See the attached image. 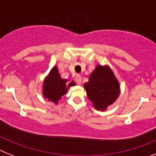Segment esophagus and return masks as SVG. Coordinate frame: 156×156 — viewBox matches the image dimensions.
<instances>
[{
    "label": "esophagus",
    "instance_id": "1",
    "mask_svg": "<svg viewBox=\"0 0 156 156\" xmlns=\"http://www.w3.org/2000/svg\"><path fill=\"white\" fill-rule=\"evenodd\" d=\"M76 82L77 84H81V83H82V78H81V76L80 75H77L76 76Z\"/></svg>",
    "mask_w": 156,
    "mask_h": 156
}]
</instances>
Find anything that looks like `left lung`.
<instances>
[{"instance_id": "1", "label": "left lung", "mask_w": 156, "mask_h": 156, "mask_svg": "<svg viewBox=\"0 0 156 156\" xmlns=\"http://www.w3.org/2000/svg\"><path fill=\"white\" fill-rule=\"evenodd\" d=\"M83 87L88 98L98 111H105L120 94L119 81L108 66L98 65Z\"/></svg>"}]
</instances>
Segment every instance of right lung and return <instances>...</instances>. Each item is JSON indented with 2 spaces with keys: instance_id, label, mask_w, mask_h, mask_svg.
Instances as JSON below:
<instances>
[{
  "instance_id": "obj_1",
  "label": "right lung",
  "mask_w": 156,
  "mask_h": 156,
  "mask_svg": "<svg viewBox=\"0 0 156 156\" xmlns=\"http://www.w3.org/2000/svg\"><path fill=\"white\" fill-rule=\"evenodd\" d=\"M75 85L73 80L62 79L57 66H54L44 81L43 95L48 101L57 105L62 96L66 94L68 88Z\"/></svg>"
}]
</instances>
